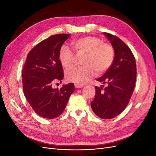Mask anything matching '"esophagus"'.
Wrapping results in <instances>:
<instances>
[{"label": "esophagus", "instance_id": "34e87169", "mask_svg": "<svg viewBox=\"0 0 156 156\" xmlns=\"http://www.w3.org/2000/svg\"><path fill=\"white\" fill-rule=\"evenodd\" d=\"M75 87L76 88H82L83 85H79V84H75Z\"/></svg>", "mask_w": 156, "mask_h": 156}]
</instances>
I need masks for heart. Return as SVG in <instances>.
Returning <instances> with one entry per match:
<instances>
[{
  "label": "heart",
  "mask_w": 156,
  "mask_h": 156,
  "mask_svg": "<svg viewBox=\"0 0 156 156\" xmlns=\"http://www.w3.org/2000/svg\"><path fill=\"white\" fill-rule=\"evenodd\" d=\"M72 45L77 53H85L81 67H75L66 73L68 81L83 85L94 77L95 71L101 74L105 72L113 63L115 50L113 47L104 43L99 37L88 36L79 37L72 41ZM59 59L66 69L72 67L74 64L73 52L66 46H62L59 51Z\"/></svg>",
  "instance_id": "heart-1"
}]
</instances>
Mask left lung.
<instances>
[{
	"label": "left lung",
	"mask_w": 156,
	"mask_h": 156,
	"mask_svg": "<svg viewBox=\"0 0 156 156\" xmlns=\"http://www.w3.org/2000/svg\"><path fill=\"white\" fill-rule=\"evenodd\" d=\"M103 34L109 40L115 50V59L106 73L96 80L107 87H95L96 96L91 102L94 112L103 119H111L123 111L133 92L136 77L135 56L124 42L107 32Z\"/></svg>",
	"instance_id": "8db88e82"
}]
</instances>
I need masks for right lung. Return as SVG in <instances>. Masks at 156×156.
Returning <instances> with one entry per match:
<instances>
[{
	"label": "right lung",
	"mask_w": 156,
	"mask_h": 156,
	"mask_svg": "<svg viewBox=\"0 0 156 156\" xmlns=\"http://www.w3.org/2000/svg\"><path fill=\"white\" fill-rule=\"evenodd\" d=\"M69 36L55 34L40 42L28 54L22 70L25 96L36 114L45 119L62 114L75 90L72 83L60 89L52 88L54 82L61 83L64 77L59 51Z\"/></svg>",
	"instance_id": "obj_1"
}]
</instances>
